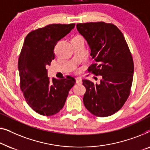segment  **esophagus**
<instances>
[{
    "label": "esophagus",
    "instance_id": "esophagus-1",
    "mask_svg": "<svg viewBox=\"0 0 150 150\" xmlns=\"http://www.w3.org/2000/svg\"><path fill=\"white\" fill-rule=\"evenodd\" d=\"M75 80H76V83H82V80H81V79L80 77H77L75 79Z\"/></svg>",
    "mask_w": 150,
    "mask_h": 150
}]
</instances>
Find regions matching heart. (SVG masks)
<instances>
[{"label":"heart","mask_w":150,"mask_h":150,"mask_svg":"<svg viewBox=\"0 0 150 150\" xmlns=\"http://www.w3.org/2000/svg\"><path fill=\"white\" fill-rule=\"evenodd\" d=\"M76 37H81V36H79V35H78V36H76Z\"/></svg>","instance_id":"b5f03b06"}]
</instances>
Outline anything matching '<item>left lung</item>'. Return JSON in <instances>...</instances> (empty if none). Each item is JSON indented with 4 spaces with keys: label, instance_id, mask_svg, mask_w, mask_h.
Instances as JSON below:
<instances>
[{
    "label": "left lung",
    "instance_id": "obj_1",
    "mask_svg": "<svg viewBox=\"0 0 150 150\" xmlns=\"http://www.w3.org/2000/svg\"><path fill=\"white\" fill-rule=\"evenodd\" d=\"M77 29L85 38L95 60L88 71L101 75L100 83L83 79V104L92 114L107 117L122 108L130 93L134 63L123 34L116 26L103 22L79 23Z\"/></svg>",
    "mask_w": 150,
    "mask_h": 150
}]
</instances>
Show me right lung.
I'll return each instance as SVG.
<instances>
[{
  "mask_svg": "<svg viewBox=\"0 0 150 150\" xmlns=\"http://www.w3.org/2000/svg\"><path fill=\"white\" fill-rule=\"evenodd\" d=\"M75 24H50L31 31L25 38L18 59L20 89L28 105L42 115H53L64 107L75 85L71 76L62 79L47 77L48 65L55 58L58 41L74 28Z\"/></svg>",
  "mask_w": 150,
  "mask_h": 150,
  "instance_id": "1",
  "label": "right lung"
}]
</instances>
